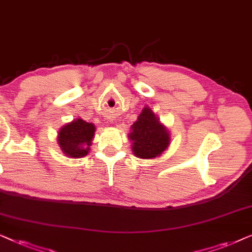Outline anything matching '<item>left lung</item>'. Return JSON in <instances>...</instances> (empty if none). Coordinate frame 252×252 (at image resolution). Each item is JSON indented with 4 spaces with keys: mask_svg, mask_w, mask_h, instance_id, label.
<instances>
[{
    "mask_svg": "<svg viewBox=\"0 0 252 252\" xmlns=\"http://www.w3.org/2000/svg\"><path fill=\"white\" fill-rule=\"evenodd\" d=\"M132 152L140 159H156L170 143L169 130L154 115L150 107H144L128 135Z\"/></svg>",
    "mask_w": 252,
    "mask_h": 252,
    "instance_id": "8db88e82",
    "label": "left lung"
}]
</instances>
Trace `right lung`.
<instances>
[{
    "instance_id": "1",
    "label": "right lung",
    "mask_w": 252,
    "mask_h": 252,
    "mask_svg": "<svg viewBox=\"0 0 252 252\" xmlns=\"http://www.w3.org/2000/svg\"><path fill=\"white\" fill-rule=\"evenodd\" d=\"M95 126L78 117L63 126L58 133V144L62 153L72 159L86 157L90 152Z\"/></svg>"
}]
</instances>
